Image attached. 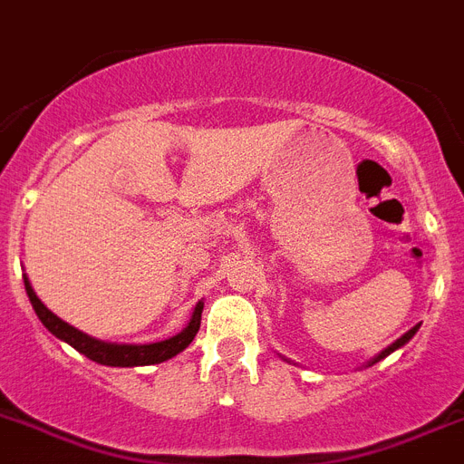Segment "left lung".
Listing matches in <instances>:
<instances>
[{
    "label": "left lung",
    "mask_w": 464,
    "mask_h": 464,
    "mask_svg": "<svg viewBox=\"0 0 464 464\" xmlns=\"http://www.w3.org/2000/svg\"><path fill=\"white\" fill-rule=\"evenodd\" d=\"M418 328H420V324H415V326H413V328H411V331H406V334H403V335H401V338H397V340H394V343H392V345H390V347H385V350L380 352V354H375V356H373V359H371V362H368V363H366V366H373V363L382 362V359H385V356H390V354H392V352H394V350H399V347H403V345H406V343H409V340H411V338H413V335H415V334H418Z\"/></svg>",
    "instance_id": "obj_1"
}]
</instances>
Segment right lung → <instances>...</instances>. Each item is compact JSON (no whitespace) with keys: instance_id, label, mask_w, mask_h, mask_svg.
Wrapping results in <instances>:
<instances>
[{"instance_id":"obj_1","label":"right lung","mask_w":464,"mask_h":464,"mask_svg":"<svg viewBox=\"0 0 464 464\" xmlns=\"http://www.w3.org/2000/svg\"><path fill=\"white\" fill-rule=\"evenodd\" d=\"M25 281L27 298L33 303L34 314L39 316V322L49 328V334H53L55 338L72 345L79 354H84L91 362L102 363V366H119V368H130V366H152V363H161L166 359H173L176 354L185 350L194 340L197 331H199L201 324V310H204V303H197L192 316H189L188 326L176 334L173 338L160 340V343H148V345H117V343H105V340L91 338L84 331L70 326L67 322H63L61 316H55L53 312L37 298L33 284L23 275Z\"/></svg>"}]
</instances>
